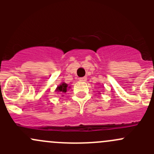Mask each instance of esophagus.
Wrapping results in <instances>:
<instances>
[{"label":"esophagus","mask_w":154,"mask_h":154,"mask_svg":"<svg viewBox=\"0 0 154 154\" xmlns=\"http://www.w3.org/2000/svg\"><path fill=\"white\" fill-rule=\"evenodd\" d=\"M86 79H87L86 77H80V78L79 79V80H80V81L85 82V81H86Z\"/></svg>","instance_id":"1"}]
</instances>
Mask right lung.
I'll use <instances>...</instances> for the list:
<instances>
[{
    "mask_svg": "<svg viewBox=\"0 0 154 154\" xmlns=\"http://www.w3.org/2000/svg\"><path fill=\"white\" fill-rule=\"evenodd\" d=\"M67 88H68V85L66 83H63L60 86H59L56 89V91H58V92L60 93H65L67 91Z\"/></svg>",
    "mask_w": 154,
    "mask_h": 154,
    "instance_id": "obj_1",
    "label": "right lung"
}]
</instances>
